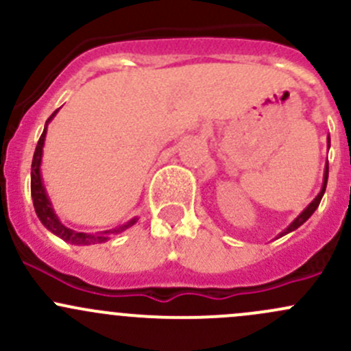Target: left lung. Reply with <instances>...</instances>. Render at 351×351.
<instances>
[{
    "label": "left lung",
    "instance_id": "obj_1",
    "mask_svg": "<svg viewBox=\"0 0 351 351\" xmlns=\"http://www.w3.org/2000/svg\"><path fill=\"white\" fill-rule=\"evenodd\" d=\"M328 171H329V166H326V171H324V183H323V190H321V192H319V195H317L316 198H314V200H313V202H311V204H309V207H307V208H306V210H304V212H302V214H300V215H299V217H297V219H295V221H293V222H292V224H290V226H289V228H287V229H285V231H284V232H282V234H280V236H284V234H289V232L295 231V229H297V228H299V226H302V224H304V222H306V221H307V219H309V217H311V215H313V214H314V210H316V208H317V207H319V202H321V198H323V195H324V192H326V183H328Z\"/></svg>",
    "mask_w": 351,
    "mask_h": 351
}]
</instances>
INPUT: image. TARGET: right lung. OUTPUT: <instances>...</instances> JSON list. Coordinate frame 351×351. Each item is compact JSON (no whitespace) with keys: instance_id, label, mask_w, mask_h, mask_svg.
<instances>
[{"instance_id":"obj_1","label":"right lung","mask_w":351,"mask_h":351,"mask_svg":"<svg viewBox=\"0 0 351 351\" xmlns=\"http://www.w3.org/2000/svg\"><path fill=\"white\" fill-rule=\"evenodd\" d=\"M56 113H58V110H56V112L49 117V120H51ZM44 139H45V129H44V132H42L40 139H38L37 147H35V153H34V159H32L30 189H32V200H34L35 212H37L38 219H40L42 224H44L49 231H52L54 234H58L59 238H62L67 243L83 244V246H86V244L105 243L108 239V232L110 234L122 232V231H125L127 228H130L134 222H136V219H132V221L127 222V224H123V226H120V228L112 229V231H105L104 234H84V232H76V231H73V229H67L66 226H62L61 222H59L58 215H56L54 210H52L51 202H49L47 195H45V189H44V185H42L40 159H42V147H44Z\"/></svg>"}]
</instances>
